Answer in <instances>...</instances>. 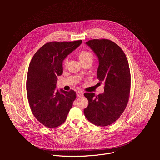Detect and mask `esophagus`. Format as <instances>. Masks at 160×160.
<instances>
[{"mask_svg":"<svg viewBox=\"0 0 160 160\" xmlns=\"http://www.w3.org/2000/svg\"><path fill=\"white\" fill-rule=\"evenodd\" d=\"M77 96L78 97H82L83 96V92H82V91H78V92H77Z\"/></svg>","mask_w":160,"mask_h":160,"instance_id":"obj_1","label":"esophagus"}]
</instances>
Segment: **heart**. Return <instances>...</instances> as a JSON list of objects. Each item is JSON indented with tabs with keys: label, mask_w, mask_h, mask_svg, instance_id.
Here are the masks:
<instances>
[{
	"label": "heart",
	"mask_w": 160,
	"mask_h": 160,
	"mask_svg": "<svg viewBox=\"0 0 160 160\" xmlns=\"http://www.w3.org/2000/svg\"><path fill=\"white\" fill-rule=\"evenodd\" d=\"M78 58L81 62L87 61V60H92L93 59V55L90 52L86 51V50H83L81 51L79 54H78ZM68 60L67 59H65L63 61V65L66 66L67 64Z\"/></svg>",
	"instance_id": "b5f03b06"
}]
</instances>
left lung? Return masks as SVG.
Listing matches in <instances>:
<instances>
[{
  "instance_id": "left-lung-1",
  "label": "left lung",
  "mask_w": 160,
  "mask_h": 160,
  "mask_svg": "<svg viewBox=\"0 0 160 160\" xmlns=\"http://www.w3.org/2000/svg\"><path fill=\"white\" fill-rule=\"evenodd\" d=\"M98 58L97 77L104 82V93L96 96L85 93L88 101L84 109L87 119L93 124L104 127L117 120L128 103L130 90L128 62L117 44L107 39H94L86 42Z\"/></svg>"
}]
</instances>
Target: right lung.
Wrapping results in <instances>:
<instances>
[{
  "mask_svg": "<svg viewBox=\"0 0 160 160\" xmlns=\"http://www.w3.org/2000/svg\"><path fill=\"white\" fill-rule=\"evenodd\" d=\"M82 40L45 43L32 58L27 78L30 107L37 120L48 128L62 124L76 98V92L56 88L62 73L64 59L78 48Z\"/></svg>",
  "mask_w": 160,
  "mask_h": 160,
  "instance_id": "obj_1",
  "label": "right lung"
}]
</instances>
